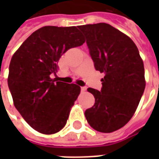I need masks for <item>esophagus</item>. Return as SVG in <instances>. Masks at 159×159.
Instances as JSON below:
<instances>
[{
    "label": "esophagus",
    "mask_w": 159,
    "mask_h": 159,
    "mask_svg": "<svg viewBox=\"0 0 159 159\" xmlns=\"http://www.w3.org/2000/svg\"><path fill=\"white\" fill-rule=\"evenodd\" d=\"M81 90H82V92H85V91L87 90V87H81Z\"/></svg>",
    "instance_id": "obj_1"
}]
</instances>
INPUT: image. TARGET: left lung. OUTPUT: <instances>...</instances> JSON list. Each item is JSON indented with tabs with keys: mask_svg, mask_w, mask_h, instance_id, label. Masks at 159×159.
Here are the masks:
<instances>
[{
	"mask_svg": "<svg viewBox=\"0 0 159 159\" xmlns=\"http://www.w3.org/2000/svg\"><path fill=\"white\" fill-rule=\"evenodd\" d=\"M97 71L103 72L101 92L88 88L95 104L85 111L91 127L111 133L130 120L145 88L144 67L129 36L106 23L79 25Z\"/></svg>",
	"mask_w": 159,
	"mask_h": 159,
	"instance_id": "left-lung-1",
	"label": "left lung"
}]
</instances>
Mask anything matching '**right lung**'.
Wrapping results in <instances>:
<instances>
[{
  "label": "right lung",
  "mask_w": 159,
  "mask_h": 159,
  "mask_svg": "<svg viewBox=\"0 0 159 159\" xmlns=\"http://www.w3.org/2000/svg\"><path fill=\"white\" fill-rule=\"evenodd\" d=\"M85 43L76 26H43L26 39L11 57L8 86L14 106L41 134H53L67 123L81 87L52 79L57 62L69 48Z\"/></svg>",
  "instance_id": "obj_1"
}]
</instances>
